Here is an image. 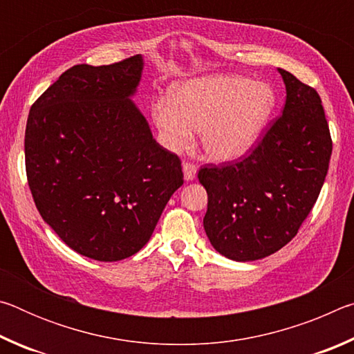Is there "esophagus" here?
Wrapping results in <instances>:
<instances>
[{"mask_svg": "<svg viewBox=\"0 0 354 354\" xmlns=\"http://www.w3.org/2000/svg\"><path fill=\"white\" fill-rule=\"evenodd\" d=\"M183 171H184L185 181H194L195 176H196V167L194 164L184 162L183 164Z\"/></svg>", "mask_w": 354, "mask_h": 354, "instance_id": "34e87169", "label": "esophagus"}]
</instances>
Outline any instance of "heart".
<instances>
[{
	"mask_svg": "<svg viewBox=\"0 0 354 354\" xmlns=\"http://www.w3.org/2000/svg\"><path fill=\"white\" fill-rule=\"evenodd\" d=\"M277 98L270 86L242 76L212 75L179 84L171 98H156L151 118L159 140L181 153L201 131V145L215 162L247 156L270 122Z\"/></svg>",
	"mask_w": 354,
	"mask_h": 354,
	"instance_id": "1",
	"label": "heart"
}]
</instances>
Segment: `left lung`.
I'll return each instance as SVG.
<instances>
[{
  "label": "left lung",
  "instance_id": "obj_1",
  "mask_svg": "<svg viewBox=\"0 0 354 354\" xmlns=\"http://www.w3.org/2000/svg\"><path fill=\"white\" fill-rule=\"evenodd\" d=\"M286 104L262 142L241 162L198 171L207 192L203 225L215 251L248 262L290 242L325 183L333 142L314 88L278 68Z\"/></svg>",
  "mask_w": 354,
  "mask_h": 354
}]
</instances>
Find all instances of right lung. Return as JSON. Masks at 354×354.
Instances as JSON below:
<instances>
[{"label": "right lung", "mask_w": 354, "mask_h": 354, "mask_svg": "<svg viewBox=\"0 0 354 354\" xmlns=\"http://www.w3.org/2000/svg\"><path fill=\"white\" fill-rule=\"evenodd\" d=\"M143 57L68 68L29 111L25 158L41 218L71 250L101 262L145 247L183 185L178 156L153 139L133 98Z\"/></svg>", "instance_id": "1"}]
</instances>
